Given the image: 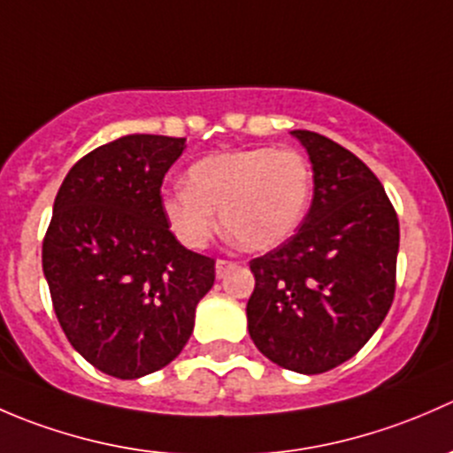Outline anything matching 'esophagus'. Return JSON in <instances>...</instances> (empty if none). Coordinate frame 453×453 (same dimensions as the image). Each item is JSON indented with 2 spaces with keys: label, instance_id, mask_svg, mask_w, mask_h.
Returning a JSON list of instances; mask_svg holds the SVG:
<instances>
[{
  "label": "esophagus",
  "instance_id": "34e87169",
  "mask_svg": "<svg viewBox=\"0 0 453 453\" xmlns=\"http://www.w3.org/2000/svg\"><path fill=\"white\" fill-rule=\"evenodd\" d=\"M230 267H234V263L232 260H226V258H219L217 265H214V269H217V278H223L226 276V272Z\"/></svg>",
  "mask_w": 453,
  "mask_h": 453
}]
</instances>
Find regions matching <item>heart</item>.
I'll use <instances>...</instances> for the list:
<instances>
[{"label": "heart", "instance_id": "obj_1", "mask_svg": "<svg viewBox=\"0 0 453 453\" xmlns=\"http://www.w3.org/2000/svg\"><path fill=\"white\" fill-rule=\"evenodd\" d=\"M311 197L313 168L300 150L256 146L195 162L186 188L164 193L162 214L186 248L208 243L219 212L223 230L241 250L267 252L298 230Z\"/></svg>", "mask_w": 453, "mask_h": 453}]
</instances>
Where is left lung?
Returning <instances> with one entry per match:
<instances>
[{
    "label": "left lung",
    "mask_w": 453,
    "mask_h": 453,
    "mask_svg": "<svg viewBox=\"0 0 453 453\" xmlns=\"http://www.w3.org/2000/svg\"><path fill=\"white\" fill-rule=\"evenodd\" d=\"M313 164V201L291 239L250 260L248 328L278 366L319 374L359 353L392 307L399 219L349 149L291 131Z\"/></svg>",
    "instance_id": "left-lung-1"
}]
</instances>
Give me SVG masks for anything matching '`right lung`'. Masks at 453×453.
Wrapping results in <instances>:
<instances>
[{"label": "right lung", "instance_id": "obj_1", "mask_svg": "<svg viewBox=\"0 0 453 453\" xmlns=\"http://www.w3.org/2000/svg\"><path fill=\"white\" fill-rule=\"evenodd\" d=\"M186 138L134 134L70 168L43 239V273L70 344L94 368L138 379L171 364L214 285V258L186 250L162 214L164 175Z\"/></svg>", "mask_w": 453, "mask_h": 453}]
</instances>
